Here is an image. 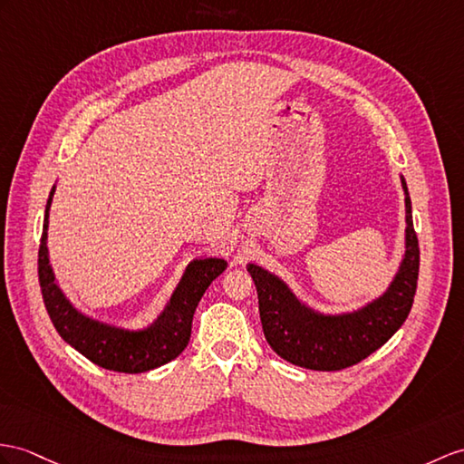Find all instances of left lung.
Returning <instances> with one entry per match:
<instances>
[{
  "instance_id": "left-lung-1",
  "label": "left lung",
  "mask_w": 464,
  "mask_h": 464,
  "mask_svg": "<svg viewBox=\"0 0 464 464\" xmlns=\"http://www.w3.org/2000/svg\"><path fill=\"white\" fill-rule=\"evenodd\" d=\"M400 179L405 195V250L388 289L364 307L348 313L314 309L287 281L262 266L247 264L257 289L266 341L287 362L324 372L348 368L376 353L408 319L420 276V244L408 185L403 175Z\"/></svg>"
}]
</instances>
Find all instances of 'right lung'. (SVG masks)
<instances>
[{"instance_id": "obj_1", "label": "right lung", "mask_w": 464, "mask_h": 464, "mask_svg": "<svg viewBox=\"0 0 464 464\" xmlns=\"http://www.w3.org/2000/svg\"><path fill=\"white\" fill-rule=\"evenodd\" d=\"M54 190L56 185H53L47 208H44L39 247V284L44 307H47L56 333L63 336L66 344H71L86 356L90 362L106 370L141 374V372L171 362L188 344L193 314L200 297L205 295L212 281L228 267V262L222 257L193 259L185 267L160 317L143 329H126V326L90 317L66 297L51 266L47 232Z\"/></svg>"}]
</instances>
